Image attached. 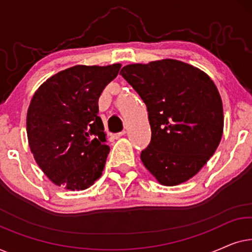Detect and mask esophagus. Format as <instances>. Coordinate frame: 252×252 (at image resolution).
<instances>
[{"label": "esophagus", "instance_id": "esophagus-1", "mask_svg": "<svg viewBox=\"0 0 252 252\" xmlns=\"http://www.w3.org/2000/svg\"><path fill=\"white\" fill-rule=\"evenodd\" d=\"M126 134V132L125 130H124V132H120V133H117V134H115V135H113V139H120V137L122 136H124Z\"/></svg>", "mask_w": 252, "mask_h": 252}]
</instances>
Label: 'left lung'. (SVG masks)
I'll return each mask as SVG.
<instances>
[{"instance_id": "1", "label": "left lung", "mask_w": 252, "mask_h": 252, "mask_svg": "<svg viewBox=\"0 0 252 252\" xmlns=\"http://www.w3.org/2000/svg\"><path fill=\"white\" fill-rule=\"evenodd\" d=\"M146 103L151 142L144 167L163 186L188 181L215 154L223 133L218 88L198 67L177 60L128 64L120 71Z\"/></svg>"}]
</instances>
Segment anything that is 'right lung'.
<instances>
[{
  "label": "right lung",
  "instance_id": "right-lung-1",
  "mask_svg": "<svg viewBox=\"0 0 252 252\" xmlns=\"http://www.w3.org/2000/svg\"><path fill=\"white\" fill-rule=\"evenodd\" d=\"M120 67L75 65L51 75L34 93L26 116L29 146L56 186L85 190L101 178L110 147L97 103Z\"/></svg>",
  "mask_w": 252,
  "mask_h": 252
}]
</instances>
